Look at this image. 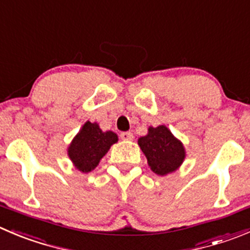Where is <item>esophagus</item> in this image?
I'll return each mask as SVG.
<instances>
[{
    "label": "esophagus",
    "mask_w": 250,
    "mask_h": 250,
    "mask_svg": "<svg viewBox=\"0 0 250 250\" xmlns=\"http://www.w3.org/2000/svg\"><path fill=\"white\" fill-rule=\"evenodd\" d=\"M120 137L121 140H124V141H130V140L134 139V135H132L130 131H125V132H121Z\"/></svg>",
    "instance_id": "1"
}]
</instances>
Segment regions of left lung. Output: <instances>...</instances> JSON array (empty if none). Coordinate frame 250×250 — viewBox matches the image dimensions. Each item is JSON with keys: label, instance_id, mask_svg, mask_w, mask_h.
<instances>
[{"label": "left lung", "instance_id": "left-lung-1", "mask_svg": "<svg viewBox=\"0 0 250 250\" xmlns=\"http://www.w3.org/2000/svg\"><path fill=\"white\" fill-rule=\"evenodd\" d=\"M139 145L156 174L165 175L174 172L184 161L185 151L182 142L165 125L149 127L148 134L139 139Z\"/></svg>", "mask_w": 250, "mask_h": 250}]
</instances>
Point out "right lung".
<instances>
[{"label":"right lung","mask_w":250,"mask_h":250,"mask_svg":"<svg viewBox=\"0 0 250 250\" xmlns=\"http://www.w3.org/2000/svg\"><path fill=\"white\" fill-rule=\"evenodd\" d=\"M116 141V134L103 132L98 124L87 121L68 147V156L78 170L88 173L98 166L99 161Z\"/></svg>","instance_id":"right-lung-1"}]
</instances>
